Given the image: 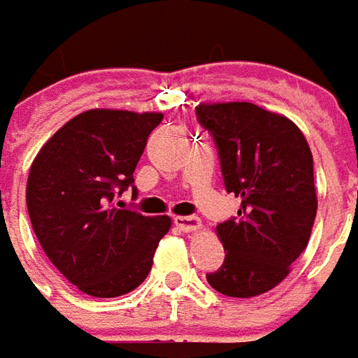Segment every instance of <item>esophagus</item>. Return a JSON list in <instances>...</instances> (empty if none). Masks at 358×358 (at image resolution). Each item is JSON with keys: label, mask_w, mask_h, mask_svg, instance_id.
<instances>
[{"label": "esophagus", "mask_w": 358, "mask_h": 358, "mask_svg": "<svg viewBox=\"0 0 358 358\" xmlns=\"http://www.w3.org/2000/svg\"><path fill=\"white\" fill-rule=\"evenodd\" d=\"M174 224L182 229V231H195L201 227V220L197 216H174Z\"/></svg>", "instance_id": "1"}]
</instances>
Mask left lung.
I'll return each instance as SVG.
<instances>
[{
	"label": "left lung",
	"mask_w": 358,
	"mask_h": 358,
	"mask_svg": "<svg viewBox=\"0 0 358 358\" xmlns=\"http://www.w3.org/2000/svg\"><path fill=\"white\" fill-rule=\"evenodd\" d=\"M195 113L218 148L224 186L241 197L237 218L216 226L226 258L206 280L224 296H260L290 273L309 243L313 155L290 119L250 102L199 104Z\"/></svg>",
	"instance_id": "left-lung-1"
}]
</instances>
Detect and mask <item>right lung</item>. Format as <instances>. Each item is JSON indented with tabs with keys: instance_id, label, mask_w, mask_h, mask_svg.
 Segmentation results:
<instances>
[{
	"instance_id": "obj_1",
	"label": "right lung",
	"mask_w": 358,
	"mask_h": 358,
	"mask_svg": "<svg viewBox=\"0 0 358 358\" xmlns=\"http://www.w3.org/2000/svg\"><path fill=\"white\" fill-rule=\"evenodd\" d=\"M163 113L89 110L60 127L34 159L26 184L31 227L47 258L81 292L117 298L150 273L169 216L117 208Z\"/></svg>"
}]
</instances>
